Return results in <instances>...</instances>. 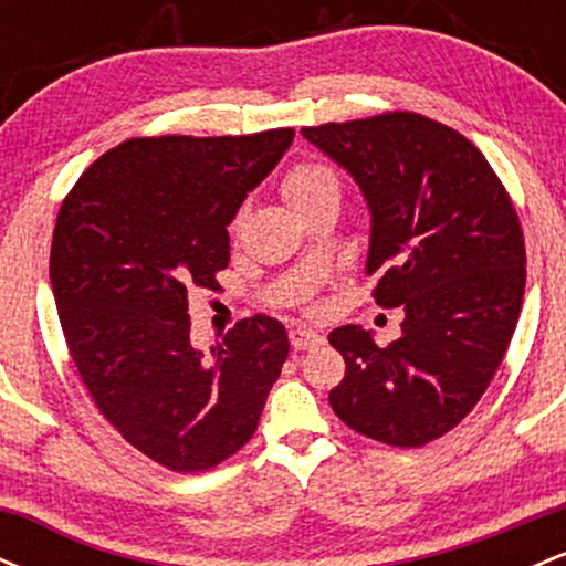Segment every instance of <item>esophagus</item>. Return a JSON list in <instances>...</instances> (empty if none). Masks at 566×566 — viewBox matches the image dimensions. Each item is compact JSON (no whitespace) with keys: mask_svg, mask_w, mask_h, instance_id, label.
<instances>
[{"mask_svg":"<svg viewBox=\"0 0 566 566\" xmlns=\"http://www.w3.org/2000/svg\"><path fill=\"white\" fill-rule=\"evenodd\" d=\"M290 343L292 348L305 350V348H316L324 343V335L314 333V329H305V327H292L290 329Z\"/></svg>","mask_w":566,"mask_h":566,"instance_id":"esophagus-1","label":"esophagus"}]
</instances>
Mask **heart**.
<instances>
[{
	"mask_svg": "<svg viewBox=\"0 0 566 566\" xmlns=\"http://www.w3.org/2000/svg\"><path fill=\"white\" fill-rule=\"evenodd\" d=\"M284 199L290 201V207L295 212H301L303 207L314 205L316 199L329 197V193H337L340 197V186H337V178L327 167L322 165H297L292 167L282 184Z\"/></svg>",
	"mask_w": 566,
	"mask_h": 566,
	"instance_id": "heart-1",
	"label": "heart"
}]
</instances>
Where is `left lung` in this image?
I'll return each mask as SVG.
<instances>
[{
	"mask_svg": "<svg viewBox=\"0 0 566 566\" xmlns=\"http://www.w3.org/2000/svg\"><path fill=\"white\" fill-rule=\"evenodd\" d=\"M301 133L361 188L373 295L405 308L386 348L359 324L329 333L346 359L329 405L369 439L423 447L476 407L509 350L527 279L516 210L484 154L420 114Z\"/></svg>",
	"mask_w": 566,
	"mask_h": 566,
	"instance_id": "obj_1",
	"label": "left lung"
}]
</instances>
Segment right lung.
<instances>
[{
	"label": "right lung",
	"instance_id": "1",
	"mask_svg": "<svg viewBox=\"0 0 566 566\" xmlns=\"http://www.w3.org/2000/svg\"><path fill=\"white\" fill-rule=\"evenodd\" d=\"M292 138L284 127L125 140L57 212L50 282L71 359L103 418L170 471H207L242 450L290 354L284 324L263 314L201 354L188 292L218 287L226 226Z\"/></svg>",
	"mask_w": 566,
	"mask_h": 566
}]
</instances>
